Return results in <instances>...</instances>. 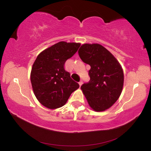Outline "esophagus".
Instances as JSON below:
<instances>
[{
  "mask_svg": "<svg viewBox=\"0 0 151 151\" xmlns=\"http://www.w3.org/2000/svg\"><path fill=\"white\" fill-rule=\"evenodd\" d=\"M78 84H79V85H80V86H81L82 85H83V81H80V82H79V83H78Z\"/></svg>",
  "mask_w": 151,
  "mask_h": 151,
  "instance_id": "esophagus-1",
  "label": "esophagus"
}]
</instances>
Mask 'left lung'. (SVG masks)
Instances as JSON below:
<instances>
[{
    "mask_svg": "<svg viewBox=\"0 0 151 151\" xmlns=\"http://www.w3.org/2000/svg\"><path fill=\"white\" fill-rule=\"evenodd\" d=\"M79 57L91 66L90 81L81 86L88 104L95 111H105L118 100L122 90L124 75L115 57L101 45L85 44Z\"/></svg>",
    "mask_w": 151,
    "mask_h": 151,
    "instance_id": "8db88e82",
    "label": "left lung"
}]
</instances>
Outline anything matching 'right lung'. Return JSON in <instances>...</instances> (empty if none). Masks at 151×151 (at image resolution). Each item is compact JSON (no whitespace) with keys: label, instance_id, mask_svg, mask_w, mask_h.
<instances>
[{"label":"right lung","instance_id":"add662e5","mask_svg":"<svg viewBox=\"0 0 151 151\" xmlns=\"http://www.w3.org/2000/svg\"><path fill=\"white\" fill-rule=\"evenodd\" d=\"M80 46V43L61 41L43 50L36 58L30 81L35 96L42 105L50 109L60 108L78 88V83L65 69V64Z\"/></svg>","mask_w":151,"mask_h":151}]
</instances>
